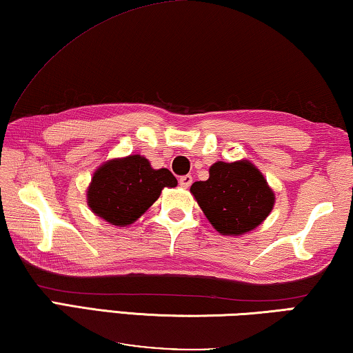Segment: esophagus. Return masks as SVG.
I'll return each mask as SVG.
<instances>
[{
  "mask_svg": "<svg viewBox=\"0 0 353 353\" xmlns=\"http://www.w3.org/2000/svg\"><path fill=\"white\" fill-rule=\"evenodd\" d=\"M192 182H193L192 176H182L181 179H179V183H181V187H183V188H188L190 185H192Z\"/></svg>",
  "mask_w": 353,
  "mask_h": 353,
  "instance_id": "34e87169",
  "label": "esophagus"
}]
</instances>
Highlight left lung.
I'll return each instance as SVG.
<instances>
[{
	"label": "left lung",
	"mask_w": 353,
	"mask_h": 353,
	"mask_svg": "<svg viewBox=\"0 0 353 353\" xmlns=\"http://www.w3.org/2000/svg\"><path fill=\"white\" fill-rule=\"evenodd\" d=\"M190 192L223 236L254 231L275 205V193L250 160L216 161L209 168V179L194 182Z\"/></svg>",
	"instance_id": "obj_1"
}]
</instances>
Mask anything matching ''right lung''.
I'll use <instances>...</instances> for the list:
<instances>
[{"label":"right lung","instance_id":"right-lung-1","mask_svg":"<svg viewBox=\"0 0 353 353\" xmlns=\"http://www.w3.org/2000/svg\"><path fill=\"white\" fill-rule=\"evenodd\" d=\"M176 185L170 170H154L146 157L135 154L111 159L94 171L86 190L88 205L110 225L125 228L159 199L161 190Z\"/></svg>","mask_w":353,"mask_h":353}]
</instances>
